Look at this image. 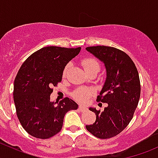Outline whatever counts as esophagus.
Wrapping results in <instances>:
<instances>
[{
  "instance_id": "34e87169",
  "label": "esophagus",
  "mask_w": 158,
  "mask_h": 158,
  "mask_svg": "<svg viewBox=\"0 0 158 158\" xmlns=\"http://www.w3.org/2000/svg\"><path fill=\"white\" fill-rule=\"evenodd\" d=\"M79 109L80 110V111H85V110H86V108H85L84 106H82V105H80V106H79Z\"/></svg>"
}]
</instances>
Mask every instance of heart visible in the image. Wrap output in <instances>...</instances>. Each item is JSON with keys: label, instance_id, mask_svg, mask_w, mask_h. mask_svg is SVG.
Returning a JSON list of instances; mask_svg holds the SVG:
<instances>
[{"label": "heart", "instance_id": "heart-1", "mask_svg": "<svg viewBox=\"0 0 158 158\" xmlns=\"http://www.w3.org/2000/svg\"><path fill=\"white\" fill-rule=\"evenodd\" d=\"M82 65L83 66L84 69H85V73H89V71H92V70L94 69L98 70L100 67L99 63H98V61L93 58H85L84 60H82ZM68 68H69V66H66L64 71H63L64 76L67 73ZM91 94H92V92H91L90 89L85 88V87H82V88L77 89L74 92V97L79 101L85 102L90 97Z\"/></svg>", "mask_w": 158, "mask_h": 158}]
</instances>
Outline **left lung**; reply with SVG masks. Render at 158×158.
I'll return each mask as SVG.
<instances>
[{
  "label": "left lung",
  "instance_id": "obj_1",
  "mask_svg": "<svg viewBox=\"0 0 158 158\" xmlns=\"http://www.w3.org/2000/svg\"><path fill=\"white\" fill-rule=\"evenodd\" d=\"M85 49L104 63L106 78L97 100L107 103L102 112L89 108L95 113L96 120L85 128L98 138H112L128 126L138 106L141 94L138 70L131 59L120 49L106 46Z\"/></svg>",
  "mask_w": 158,
  "mask_h": 158
}]
</instances>
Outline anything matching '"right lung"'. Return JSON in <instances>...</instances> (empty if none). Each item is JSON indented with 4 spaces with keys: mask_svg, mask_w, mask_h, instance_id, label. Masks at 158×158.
Here are the masks:
<instances>
[{
    "mask_svg": "<svg viewBox=\"0 0 158 158\" xmlns=\"http://www.w3.org/2000/svg\"><path fill=\"white\" fill-rule=\"evenodd\" d=\"M80 50L81 47H44L19 69L14 84V104L22 127L33 137L47 139L55 135L62 129L66 113L79 107L69 98L52 102L50 94L52 87L62 81L65 66Z\"/></svg>",
    "mask_w": 158,
    "mask_h": 158,
    "instance_id": "add662e5",
    "label": "right lung"
}]
</instances>
